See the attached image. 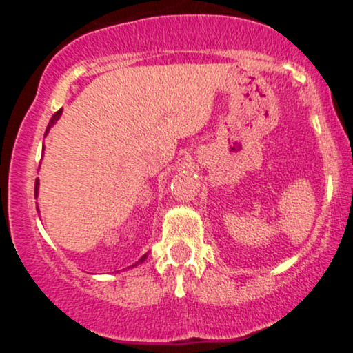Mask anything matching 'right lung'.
<instances>
[{
    "label": "right lung",
    "instance_id": "1",
    "mask_svg": "<svg viewBox=\"0 0 353 353\" xmlns=\"http://www.w3.org/2000/svg\"><path fill=\"white\" fill-rule=\"evenodd\" d=\"M61 114H62V109H59V110H57V112H56L54 115H52V117H51V120H50V123H48L46 133H48V132H50V128L52 127V125H54V123L57 122V120H59V117H61ZM46 133H45V134H46ZM38 186H40V183H38V178H37V181H35V197L38 196ZM37 210H38V209H37ZM146 257H148V255H146V254H144V255H143V257H141V259H139L137 263H133V265H132V267H137V265H138V263H143V262H144V260H146Z\"/></svg>",
    "mask_w": 353,
    "mask_h": 353
}]
</instances>
